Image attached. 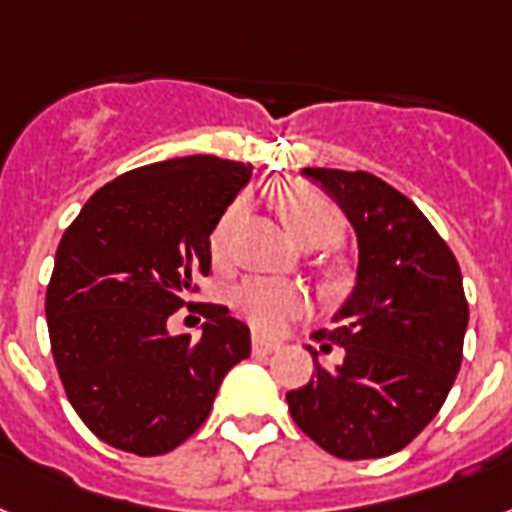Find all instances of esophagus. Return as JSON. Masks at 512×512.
I'll return each instance as SVG.
<instances>
[{
	"instance_id": "esophagus-1",
	"label": "esophagus",
	"mask_w": 512,
	"mask_h": 512,
	"mask_svg": "<svg viewBox=\"0 0 512 512\" xmlns=\"http://www.w3.org/2000/svg\"><path fill=\"white\" fill-rule=\"evenodd\" d=\"M251 350H253V356H272V353L280 350V345L272 340H264V337H253Z\"/></svg>"
}]
</instances>
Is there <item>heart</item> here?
I'll return each mask as SVG.
<instances>
[{"instance_id": "obj_1", "label": "heart", "mask_w": 512, "mask_h": 512, "mask_svg": "<svg viewBox=\"0 0 512 512\" xmlns=\"http://www.w3.org/2000/svg\"><path fill=\"white\" fill-rule=\"evenodd\" d=\"M272 204L285 222L287 232L301 246L322 248L342 235L345 217L340 206L314 185L303 180H285L272 190ZM240 217V204H232L219 217L209 235V251L214 261H225L230 251L232 227ZM232 306L256 332L274 335L287 322L306 314L308 295L298 285L266 277H251L232 290Z\"/></svg>"}]
</instances>
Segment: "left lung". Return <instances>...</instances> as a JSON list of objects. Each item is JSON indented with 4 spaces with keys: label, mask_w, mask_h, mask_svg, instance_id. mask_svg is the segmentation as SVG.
<instances>
[{
    "label": "left lung",
    "mask_w": 512,
    "mask_h": 512,
    "mask_svg": "<svg viewBox=\"0 0 512 512\" xmlns=\"http://www.w3.org/2000/svg\"><path fill=\"white\" fill-rule=\"evenodd\" d=\"M358 235L353 293L314 332L340 345L335 371L314 356V374L287 392L301 432L345 460L384 458L411 445L439 413L463 361L468 301L453 251L411 198L369 172L306 167Z\"/></svg>",
    "instance_id": "8db88e82"
}]
</instances>
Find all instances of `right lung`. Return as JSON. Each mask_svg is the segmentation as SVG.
<instances>
[{"label":"right lung","mask_w":512,"mask_h":512,"mask_svg":"<svg viewBox=\"0 0 512 512\" xmlns=\"http://www.w3.org/2000/svg\"><path fill=\"white\" fill-rule=\"evenodd\" d=\"M251 170L209 154L146 164L96 190L59 240L46 287L54 363L80 421L122 453L183 445L251 356L227 306L188 301L211 269V230ZM180 307L207 319L198 341L166 332Z\"/></svg>","instance_id":"1"}]
</instances>
